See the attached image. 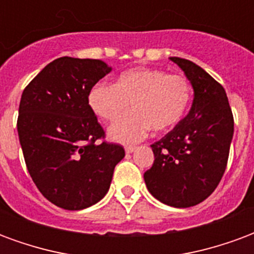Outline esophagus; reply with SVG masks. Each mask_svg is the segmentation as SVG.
Listing matches in <instances>:
<instances>
[{"instance_id": "34e87169", "label": "esophagus", "mask_w": 254, "mask_h": 254, "mask_svg": "<svg viewBox=\"0 0 254 254\" xmlns=\"http://www.w3.org/2000/svg\"><path fill=\"white\" fill-rule=\"evenodd\" d=\"M124 150H126V153H128V154H130V153H132L134 150H135V146H126L124 147Z\"/></svg>"}]
</instances>
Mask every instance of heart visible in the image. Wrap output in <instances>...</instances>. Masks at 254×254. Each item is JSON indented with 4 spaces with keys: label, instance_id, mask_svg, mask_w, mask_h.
<instances>
[{
    "label": "heart",
    "instance_id": "b5f03b06",
    "mask_svg": "<svg viewBox=\"0 0 254 254\" xmlns=\"http://www.w3.org/2000/svg\"><path fill=\"white\" fill-rule=\"evenodd\" d=\"M191 87L186 78L164 69L132 68L120 73L115 84L95 83L89 91L90 109L105 122L119 119L131 102L132 112L108 130V136L120 143H134L154 131L170 130L186 115Z\"/></svg>",
    "mask_w": 254,
    "mask_h": 254
}]
</instances>
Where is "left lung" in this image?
I'll return each instance as SVG.
<instances>
[{
    "mask_svg": "<svg viewBox=\"0 0 254 254\" xmlns=\"http://www.w3.org/2000/svg\"><path fill=\"white\" fill-rule=\"evenodd\" d=\"M193 87L189 113L150 145L152 168L143 174L149 193L174 208L202 202L215 191L227 165L234 119L222 84L193 61L170 57Z\"/></svg>",
    "mask_w": 254,
    "mask_h": 254,
    "instance_id": "8db88e82",
    "label": "left lung"
}]
</instances>
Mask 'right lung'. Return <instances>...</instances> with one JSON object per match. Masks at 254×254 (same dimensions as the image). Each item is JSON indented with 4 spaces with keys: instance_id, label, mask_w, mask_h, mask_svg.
<instances>
[{
    "instance_id": "add662e5",
    "label": "right lung",
    "mask_w": 254,
    "mask_h": 254,
    "mask_svg": "<svg viewBox=\"0 0 254 254\" xmlns=\"http://www.w3.org/2000/svg\"><path fill=\"white\" fill-rule=\"evenodd\" d=\"M111 71L102 60L60 57L21 94L17 132L27 170L45 198L63 209L101 201L124 157L120 145L97 142L104 130L87 102L90 89Z\"/></svg>"
}]
</instances>
